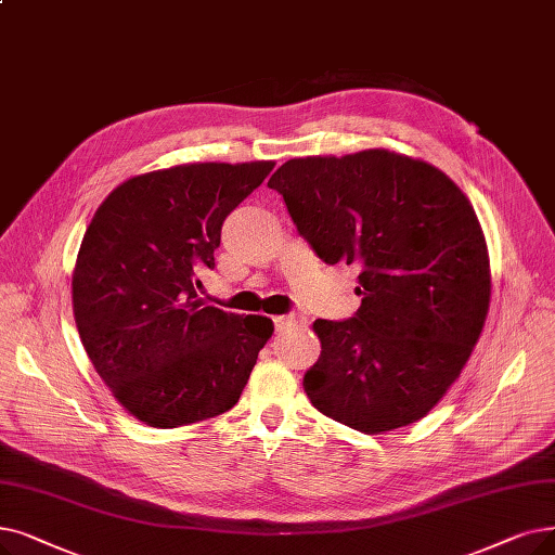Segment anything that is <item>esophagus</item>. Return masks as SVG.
<instances>
[{
	"label": "esophagus",
	"instance_id": "1",
	"mask_svg": "<svg viewBox=\"0 0 555 555\" xmlns=\"http://www.w3.org/2000/svg\"><path fill=\"white\" fill-rule=\"evenodd\" d=\"M306 318L304 315H295V312H291V315H279L274 318V324L279 331H287V328H299V326H306Z\"/></svg>",
	"mask_w": 555,
	"mask_h": 555
}]
</instances>
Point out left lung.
Returning <instances> with one entry per match:
<instances>
[{"mask_svg":"<svg viewBox=\"0 0 555 555\" xmlns=\"http://www.w3.org/2000/svg\"><path fill=\"white\" fill-rule=\"evenodd\" d=\"M268 185L326 264L360 268L356 315L312 324L310 403L367 436L422 420L461 376L490 308L469 199L438 167L388 150L293 158Z\"/></svg>","mask_w":555,"mask_h":555,"instance_id":"left-lung-1","label":"left lung"}]
</instances>
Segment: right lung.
Segmentation results:
<instances>
[{
    "label": "right lung",
    "mask_w": 555,
    "mask_h": 555,
    "mask_svg": "<svg viewBox=\"0 0 555 555\" xmlns=\"http://www.w3.org/2000/svg\"><path fill=\"white\" fill-rule=\"evenodd\" d=\"M274 160L190 163L119 183L94 212L72 272V308L92 367L125 411L154 428L218 417L237 403L270 318L206 306L227 215Z\"/></svg>",
    "instance_id": "add662e5"
}]
</instances>
